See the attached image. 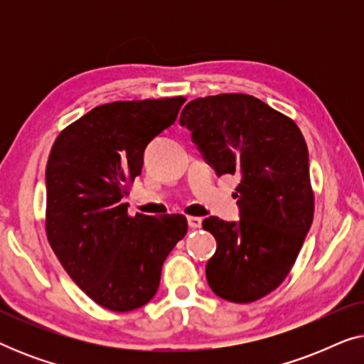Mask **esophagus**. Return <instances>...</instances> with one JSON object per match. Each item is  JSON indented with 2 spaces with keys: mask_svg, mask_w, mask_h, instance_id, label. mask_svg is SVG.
Listing matches in <instances>:
<instances>
[{
  "mask_svg": "<svg viewBox=\"0 0 364 364\" xmlns=\"http://www.w3.org/2000/svg\"><path fill=\"white\" fill-rule=\"evenodd\" d=\"M187 222H188V227H191V228H200V225H202V218L200 217L188 215Z\"/></svg>",
  "mask_w": 364,
  "mask_h": 364,
  "instance_id": "1",
  "label": "esophagus"
}]
</instances>
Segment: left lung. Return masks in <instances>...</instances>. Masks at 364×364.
<instances>
[{"label": "left lung", "mask_w": 364, "mask_h": 364, "mask_svg": "<svg viewBox=\"0 0 364 364\" xmlns=\"http://www.w3.org/2000/svg\"><path fill=\"white\" fill-rule=\"evenodd\" d=\"M181 126L192 131L217 176L237 173L240 222H202L217 240L207 262L212 291L252 303L280 287L313 222L315 196L303 134L285 114L248 94H217L183 107Z\"/></svg>", "instance_id": "1"}]
</instances>
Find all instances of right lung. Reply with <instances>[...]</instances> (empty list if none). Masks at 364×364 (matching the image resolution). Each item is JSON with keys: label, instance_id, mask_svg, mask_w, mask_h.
Segmentation results:
<instances>
[{"label": "right lung", "instance_id": "right-lung-1", "mask_svg": "<svg viewBox=\"0 0 364 364\" xmlns=\"http://www.w3.org/2000/svg\"><path fill=\"white\" fill-rule=\"evenodd\" d=\"M187 99L116 101L59 134L46 167V233L64 270L107 310L131 311L156 295L162 265L187 233L181 213L129 215L127 181L144 151L176 122Z\"/></svg>", "mask_w": 364, "mask_h": 364}]
</instances>
